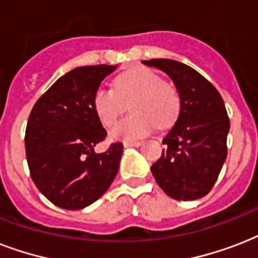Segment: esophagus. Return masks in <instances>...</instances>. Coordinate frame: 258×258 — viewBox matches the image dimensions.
I'll use <instances>...</instances> for the list:
<instances>
[{
    "mask_svg": "<svg viewBox=\"0 0 258 258\" xmlns=\"http://www.w3.org/2000/svg\"><path fill=\"white\" fill-rule=\"evenodd\" d=\"M124 145V147H139V146L142 145L141 142H134V141H127L123 143Z\"/></svg>",
    "mask_w": 258,
    "mask_h": 258,
    "instance_id": "obj_1",
    "label": "esophagus"
}]
</instances>
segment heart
Segmentation results:
<instances>
[{
  "mask_svg": "<svg viewBox=\"0 0 258 258\" xmlns=\"http://www.w3.org/2000/svg\"><path fill=\"white\" fill-rule=\"evenodd\" d=\"M130 103L134 113L111 130L115 141H135L153 131L155 124L167 127L175 120L180 108L178 89L163 82L159 75L147 68H133L120 74L113 88L100 87L93 95V111L104 127H111Z\"/></svg>",
  "mask_w": 258,
  "mask_h": 258,
  "instance_id": "1",
  "label": "heart"
}]
</instances>
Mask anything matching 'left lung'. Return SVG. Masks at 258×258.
Listing matches in <instances>:
<instances>
[{
    "instance_id": "8db88e82",
    "label": "left lung",
    "mask_w": 258,
    "mask_h": 258,
    "mask_svg": "<svg viewBox=\"0 0 258 258\" xmlns=\"http://www.w3.org/2000/svg\"><path fill=\"white\" fill-rule=\"evenodd\" d=\"M169 75L180 99L175 124L163 138L166 149L151 166L159 187L176 201H194L208 194L222 169L230 128L220 92L212 83L183 62L143 60Z\"/></svg>"
}]
</instances>
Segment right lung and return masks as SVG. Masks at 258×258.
I'll list each match as a JSON object with an SVG mask.
<instances>
[{"mask_svg": "<svg viewBox=\"0 0 258 258\" xmlns=\"http://www.w3.org/2000/svg\"><path fill=\"white\" fill-rule=\"evenodd\" d=\"M116 67L75 68L32 108L25 133L30 176L58 208H87L108 190L116 176L123 145L112 143L105 153H95L107 131L93 111V95Z\"/></svg>", "mask_w": 258, "mask_h": 258, "instance_id": "add662e5", "label": "right lung"}]
</instances>
